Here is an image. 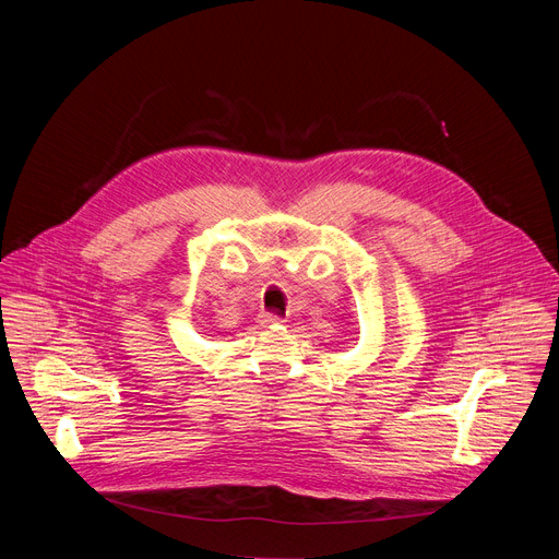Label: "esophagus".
Returning a JSON list of instances; mask_svg holds the SVG:
<instances>
[{
	"instance_id": "obj_1",
	"label": "esophagus",
	"mask_w": 559,
	"mask_h": 559,
	"mask_svg": "<svg viewBox=\"0 0 559 559\" xmlns=\"http://www.w3.org/2000/svg\"><path fill=\"white\" fill-rule=\"evenodd\" d=\"M283 318L276 313H263L261 316V325H281Z\"/></svg>"
}]
</instances>
